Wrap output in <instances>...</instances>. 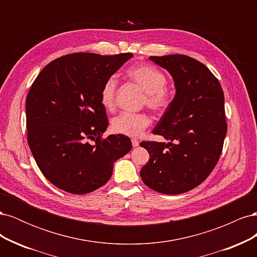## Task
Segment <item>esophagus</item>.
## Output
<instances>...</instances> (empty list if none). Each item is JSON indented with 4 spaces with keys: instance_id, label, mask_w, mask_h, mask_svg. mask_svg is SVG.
<instances>
[{
    "instance_id": "esophagus-1",
    "label": "esophagus",
    "mask_w": 257,
    "mask_h": 257,
    "mask_svg": "<svg viewBox=\"0 0 257 257\" xmlns=\"http://www.w3.org/2000/svg\"><path fill=\"white\" fill-rule=\"evenodd\" d=\"M132 145H133L134 148H136L139 146V142L137 141V139H132Z\"/></svg>"
}]
</instances>
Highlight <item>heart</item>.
<instances>
[{
  "label": "heart",
  "instance_id": "b5f03b06",
  "mask_svg": "<svg viewBox=\"0 0 257 257\" xmlns=\"http://www.w3.org/2000/svg\"><path fill=\"white\" fill-rule=\"evenodd\" d=\"M128 78L145 92L144 104L154 112H163L170 103V92L166 87V77L154 66L141 64L127 69ZM116 80L114 77L108 78L100 90V104L105 109H112ZM148 114L123 112L111 120V130L116 134L128 137L142 136L149 126Z\"/></svg>",
  "mask_w": 257,
  "mask_h": 257
}]
</instances>
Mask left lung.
Here are the masks:
<instances>
[{
    "instance_id": "left-lung-1",
    "label": "left lung",
    "mask_w": 257,
    "mask_h": 257,
    "mask_svg": "<svg viewBox=\"0 0 257 257\" xmlns=\"http://www.w3.org/2000/svg\"><path fill=\"white\" fill-rule=\"evenodd\" d=\"M173 77L176 94L153 134L168 143L143 142L150 159L141 170L150 189L176 195L196 188L212 172L227 124L224 93L209 68L183 54L150 57Z\"/></svg>"
}]
</instances>
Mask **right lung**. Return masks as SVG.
<instances>
[{
    "mask_svg": "<svg viewBox=\"0 0 257 257\" xmlns=\"http://www.w3.org/2000/svg\"><path fill=\"white\" fill-rule=\"evenodd\" d=\"M131 58L67 54L46 65L34 80L26 100L28 143L38 168L57 188L79 195L95 191L110 179L114 162L132 149L124 135L100 138L108 126L100 90Z\"/></svg>",
    "mask_w": 257,
    "mask_h": 257,
    "instance_id": "1",
    "label": "right lung"
}]
</instances>
